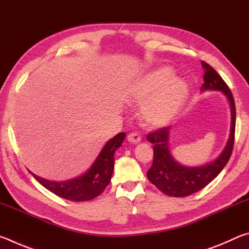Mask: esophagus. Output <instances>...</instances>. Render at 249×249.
Segmentation results:
<instances>
[{
  "label": "esophagus",
  "mask_w": 249,
  "mask_h": 249,
  "mask_svg": "<svg viewBox=\"0 0 249 249\" xmlns=\"http://www.w3.org/2000/svg\"><path fill=\"white\" fill-rule=\"evenodd\" d=\"M127 141L133 144H138L142 141V137L138 133H130L127 136Z\"/></svg>",
  "instance_id": "esophagus-1"
}]
</instances>
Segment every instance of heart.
<instances>
[{
    "mask_svg": "<svg viewBox=\"0 0 249 249\" xmlns=\"http://www.w3.org/2000/svg\"><path fill=\"white\" fill-rule=\"evenodd\" d=\"M169 67L155 69L135 84L130 98L137 103H145L142 113L151 125H162L171 120L188 99L187 83L180 78H172Z\"/></svg>",
    "mask_w": 249,
    "mask_h": 249,
    "instance_id": "1",
    "label": "heart"
}]
</instances>
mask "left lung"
Listing matches in <instances>:
<instances>
[{
  "mask_svg": "<svg viewBox=\"0 0 249 249\" xmlns=\"http://www.w3.org/2000/svg\"><path fill=\"white\" fill-rule=\"evenodd\" d=\"M201 65L204 70V83L202 84L201 91H221L229 100L231 108L230 136L224 149L215 160L203 166L188 167L181 165L172 157L169 146L170 126L147 135V141L154 145V161L147 171V178L160 191L170 196H188L203 189L223 170L233 151L236 122L234 98L221 75L206 62L201 61Z\"/></svg>",
  "mask_w": 249,
  "mask_h": 249,
  "instance_id": "obj_1",
  "label": "left lung"
}]
</instances>
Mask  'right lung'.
Returning <instances> with one entry per match:
<instances>
[{
  "label": "right lung",
  "mask_w": 249,
  "mask_h": 249,
  "mask_svg": "<svg viewBox=\"0 0 249 249\" xmlns=\"http://www.w3.org/2000/svg\"><path fill=\"white\" fill-rule=\"evenodd\" d=\"M125 133L111 138L100 151L92 166L81 176L66 181H50L33 175L38 182L54 195L73 202L94 199L107 187L114 170V154L123 144Z\"/></svg>",
  "instance_id": "1"
}]
</instances>
